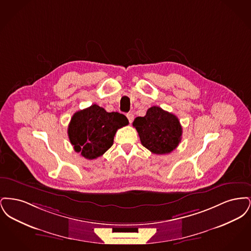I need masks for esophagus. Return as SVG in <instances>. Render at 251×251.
Listing matches in <instances>:
<instances>
[{"instance_id": "esophagus-1", "label": "esophagus", "mask_w": 251, "mask_h": 251, "mask_svg": "<svg viewBox=\"0 0 251 251\" xmlns=\"http://www.w3.org/2000/svg\"><path fill=\"white\" fill-rule=\"evenodd\" d=\"M126 116H127V118H128V120H129V122L131 123L132 120H133V115H132L131 113H128Z\"/></svg>"}]
</instances>
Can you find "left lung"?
I'll return each mask as SVG.
<instances>
[{"mask_svg":"<svg viewBox=\"0 0 251 251\" xmlns=\"http://www.w3.org/2000/svg\"><path fill=\"white\" fill-rule=\"evenodd\" d=\"M141 144L155 154L173 151L181 140L182 128L179 119L162 108H149L145 117H137L132 122Z\"/></svg>","mask_w":251,"mask_h":251,"instance_id":"8db88e82","label":"left lung"}]
</instances>
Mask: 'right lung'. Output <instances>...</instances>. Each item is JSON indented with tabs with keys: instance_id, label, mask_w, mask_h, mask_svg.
Listing matches in <instances>:
<instances>
[{
	"instance_id": "obj_1",
	"label": "right lung",
	"mask_w": 251,
	"mask_h": 251,
	"mask_svg": "<svg viewBox=\"0 0 251 251\" xmlns=\"http://www.w3.org/2000/svg\"><path fill=\"white\" fill-rule=\"evenodd\" d=\"M129 124L127 118L118 112L108 113L93 104L72 116L68 134L74 151L93 160L102 155L114 143L118 129Z\"/></svg>"
}]
</instances>
